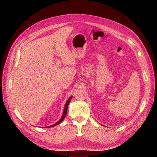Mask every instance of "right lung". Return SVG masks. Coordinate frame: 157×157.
<instances>
[{"label":"right lung","instance_id":"1","mask_svg":"<svg viewBox=\"0 0 157 157\" xmlns=\"http://www.w3.org/2000/svg\"><path fill=\"white\" fill-rule=\"evenodd\" d=\"M71 99H72V97H70V98L68 99V100L67 101V102H66V104H65V106H64V111H63V116H62L61 119H60L58 122H57L56 123H55V124H53V125H50V126H48V127H52L56 126V125H57L58 124H59V123H61V122L64 120V117H66V114H67V109H68V104H69V103L70 102ZM47 127H46V128H47Z\"/></svg>","mask_w":157,"mask_h":157}]
</instances>
